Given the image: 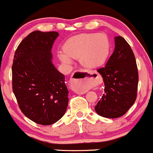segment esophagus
Masks as SVG:
<instances>
[{
	"label": "esophagus",
	"instance_id": "esophagus-1",
	"mask_svg": "<svg viewBox=\"0 0 153 153\" xmlns=\"http://www.w3.org/2000/svg\"><path fill=\"white\" fill-rule=\"evenodd\" d=\"M90 73L89 72H85L83 71H80L79 73H78V76H75L72 79V83H76L77 80H82L83 79H89Z\"/></svg>",
	"mask_w": 153,
	"mask_h": 153
}]
</instances>
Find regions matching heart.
Returning <instances> with one entry per match:
<instances>
[{
    "label": "heart",
    "instance_id": "obj_1",
    "mask_svg": "<svg viewBox=\"0 0 153 153\" xmlns=\"http://www.w3.org/2000/svg\"><path fill=\"white\" fill-rule=\"evenodd\" d=\"M110 43L102 33H82L70 38L63 46L64 52H59V58L71 63L72 58H79L83 66L94 68L105 63L109 54Z\"/></svg>",
    "mask_w": 153,
    "mask_h": 153
}]
</instances>
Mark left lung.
Instances as JSON below:
<instances>
[{"mask_svg": "<svg viewBox=\"0 0 153 153\" xmlns=\"http://www.w3.org/2000/svg\"><path fill=\"white\" fill-rule=\"evenodd\" d=\"M115 47L106 65L97 71L103 77L104 94L95 110L98 115L117 118L133 106L137 96L139 74L136 58L122 36L114 38Z\"/></svg>", "mask_w": 153, "mask_h": 153, "instance_id": "1", "label": "left lung"}]
</instances>
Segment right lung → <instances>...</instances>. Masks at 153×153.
<instances>
[{
    "mask_svg": "<svg viewBox=\"0 0 153 153\" xmlns=\"http://www.w3.org/2000/svg\"><path fill=\"white\" fill-rule=\"evenodd\" d=\"M58 36L55 31L30 33L19 44L13 60L12 89L19 109L43 126L58 121L68 106L65 76L52 62L51 51Z\"/></svg>",
    "mask_w": 153,
    "mask_h": 153,
    "instance_id": "1",
    "label": "right lung"
}]
</instances>
